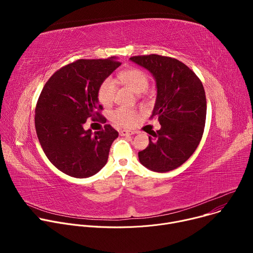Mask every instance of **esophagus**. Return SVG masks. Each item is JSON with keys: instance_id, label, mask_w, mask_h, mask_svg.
I'll use <instances>...</instances> for the list:
<instances>
[{"instance_id": "34e87169", "label": "esophagus", "mask_w": 253, "mask_h": 253, "mask_svg": "<svg viewBox=\"0 0 253 253\" xmlns=\"http://www.w3.org/2000/svg\"><path fill=\"white\" fill-rule=\"evenodd\" d=\"M133 134H135V132L132 131V130H126V129H124V130H121V131H120V135H121V136H129V135H133Z\"/></svg>"}]
</instances>
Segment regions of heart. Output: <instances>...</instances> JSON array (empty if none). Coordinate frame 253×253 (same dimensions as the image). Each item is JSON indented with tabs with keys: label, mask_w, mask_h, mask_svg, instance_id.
I'll use <instances>...</instances> for the list:
<instances>
[{
	"label": "heart",
	"mask_w": 253,
	"mask_h": 253,
	"mask_svg": "<svg viewBox=\"0 0 253 253\" xmlns=\"http://www.w3.org/2000/svg\"><path fill=\"white\" fill-rule=\"evenodd\" d=\"M118 79L128 85L137 94L145 92L149 86L148 75L137 68H131L122 72ZM115 93L116 82L112 77H108L102 81L98 88V100L102 105L108 106L113 102ZM137 111L126 107L118 108L111 114L112 121L120 126H132L137 121Z\"/></svg>",
	"instance_id": "1"
}]
</instances>
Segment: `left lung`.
I'll list each match as a JSON object with an SVG mask.
<instances>
[{
	"instance_id": "1",
	"label": "left lung",
	"mask_w": 253,
	"mask_h": 253,
	"mask_svg": "<svg viewBox=\"0 0 253 253\" xmlns=\"http://www.w3.org/2000/svg\"><path fill=\"white\" fill-rule=\"evenodd\" d=\"M130 61L152 74L157 96L151 118L161 128L149 133L146 149L138 153L140 163L154 172L181 166L194 153L206 120V97L194 72L177 59L160 55L134 56Z\"/></svg>"
}]
</instances>
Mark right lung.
I'll list each match as a JSON object with an SVG mask.
<instances>
[{
    "label": "right lung",
    "instance_id": "obj_1",
    "mask_svg": "<svg viewBox=\"0 0 253 253\" xmlns=\"http://www.w3.org/2000/svg\"><path fill=\"white\" fill-rule=\"evenodd\" d=\"M121 65L116 57L77 60L53 74L45 84L35 110V127L50 162L63 173L87 178L107 163L118 132L105 125L97 132L85 130L88 118H106L97 110L98 88Z\"/></svg>",
    "mask_w": 253,
    "mask_h": 253
}]
</instances>
